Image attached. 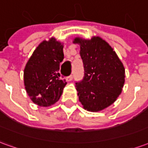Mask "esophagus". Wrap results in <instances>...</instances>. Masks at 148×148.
Returning <instances> with one entry per match:
<instances>
[{
  "instance_id": "obj_1",
  "label": "esophagus",
  "mask_w": 148,
  "mask_h": 148,
  "mask_svg": "<svg viewBox=\"0 0 148 148\" xmlns=\"http://www.w3.org/2000/svg\"><path fill=\"white\" fill-rule=\"evenodd\" d=\"M66 79L67 82H71V81L73 79V75H70V76H68V77H66Z\"/></svg>"
}]
</instances>
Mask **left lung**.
I'll return each instance as SVG.
<instances>
[{
    "mask_svg": "<svg viewBox=\"0 0 148 148\" xmlns=\"http://www.w3.org/2000/svg\"><path fill=\"white\" fill-rule=\"evenodd\" d=\"M85 74L76 82L79 101L87 111L98 112L116 101L124 84L125 70L116 52L99 36L91 39L77 37Z\"/></svg>",
    "mask_w": 148,
    "mask_h": 148,
    "instance_id": "8db88e82",
    "label": "left lung"
}]
</instances>
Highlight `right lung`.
<instances>
[{
  "label": "right lung",
  "instance_id": "right-lung-1",
  "mask_svg": "<svg viewBox=\"0 0 148 148\" xmlns=\"http://www.w3.org/2000/svg\"><path fill=\"white\" fill-rule=\"evenodd\" d=\"M64 58L63 45L52 37L39 43L24 71L25 90L35 104L48 107L61 97L66 80H62L59 64Z\"/></svg>",
  "mask_w": 148,
  "mask_h": 148
}]
</instances>
